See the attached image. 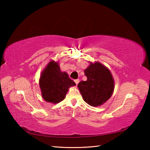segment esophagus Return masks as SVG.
Masks as SVG:
<instances>
[{
  "instance_id": "obj_1",
  "label": "esophagus",
  "mask_w": 150,
  "mask_h": 150,
  "mask_svg": "<svg viewBox=\"0 0 150 150\" xmlns=\"http://www.w3.org/2000/svg\"><path fill=\"white\" fill-rule=\"evenodd\" d=\"M74 81H75V82L76 85H77V84H79V79H75V80Z\"/></svg>"
}]
</instances>
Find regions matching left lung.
Returning <instances> with one entry per match:
<instances>
[{
	"label": "left lung",
	"mask_w": 150,
	"mask_h": 150,
	"mask_svg": "<svg viewBox=\"0 0 150 150\" xmlns=\"http://www.w3.org/2000/svg\"><path fill=\"white\" fill-rule=\"evenodd\" d=\"M84 70L87 77L86 81L78 84L84 100L93 107L101 106L111 97L115 88V82L110 69L98 62H90Z\"/></svg>",
	"instance_id": "1"
}]
</instances>
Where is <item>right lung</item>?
I'll return each instance as SVG.
<instances>
[{
    "label": "right lung",
    "instance_id": "obj_1",
    "mask_svg": "<svg viewBox=\"0 0 150 150\" xmlns=\"http://www.w3.org/2000/svg\"><path fill=\"white\" fill-rule=\"evenodd\" d=\"M75 83L70 79L68 73L62 71L59 62L50 61L41 73L39 86L41 95L47 103L57 104L66 97L70 87Z\"/></svg>",
    "mask_w": 150,
    "mask_h": 150
}]
</instances>
